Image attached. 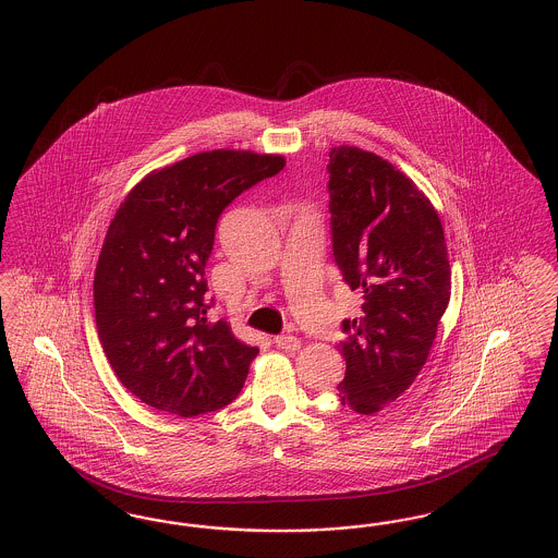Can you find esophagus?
Masks as SVG:
<instances>
[{"label": "esophagus", "mask_w": 558, "mask_h": 558, "mask_svg": "<svg viewBox=\"0 0 558 558\" xmlns=\"http://www.w3.org/2000/svg\"><path fill=\"white\" fill-rule=\"evenodd\" d=\"M274 343H276L278 349H282V351H296V349H301V341L296 337H292V335H280V337L274 339Z\"/></svg>", "instance_id": "34e87169"}]
</instances>
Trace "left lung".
Wrapping results in <instances>:
<instances>
[{"mask_svg":"<svg viewBox=\"0 0 558 558\" xmlns=\"http://www.w3.org/2000/svg\"><path fill=\"white\" fill-rule=\"evenodd\" d=\"M335 262L362 316L343 319L339 401L374 414L423 371L450 303L451 271L439 213L389 160L337 146L328 162Z\"/></svg>","mask_w":558,"mask_h":558,"instance_id":"left-lung-1","label":"left lung"}]
</instances>
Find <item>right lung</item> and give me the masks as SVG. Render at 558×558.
I'll return each mask as SVG.
<instances>
[{"label":"right lung","instance_id":"add662e5","mask_svg":"<svg viewBox=\"0 0 558 558\" xmlns=\"http://www.w3.org/2000/svg\"><path fill=\"white\" fill-rule=\"evenodd\" d=\"M284 165L198 153L148 173L117 209L94 276L96 326L112 371L146 405L190 418L239 398L259 349L213 319L205 266L219 215Z\"/></svg>","mask_w":558,"mask_h":558}]
</instances>
